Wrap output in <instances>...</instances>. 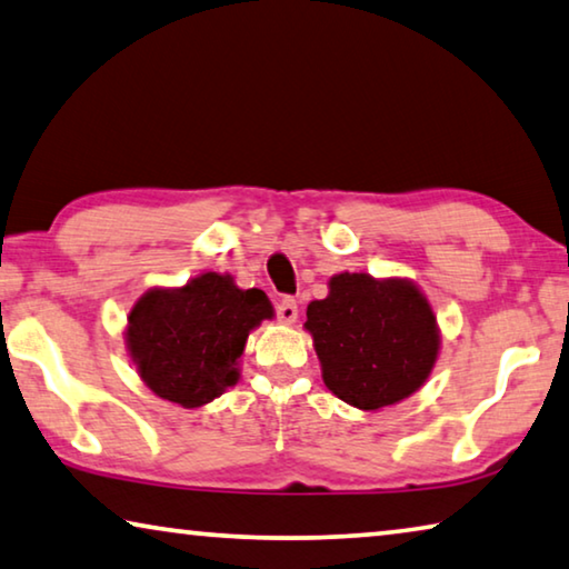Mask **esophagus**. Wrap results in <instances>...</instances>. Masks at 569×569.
Wrapping results in <instances>:
<instances>
[{
	"mask_svg": "<svg viewBox=\"0 0 569 569\" xmlns=\"http://www.w3.org/2000/svg\"><path fill=\"white\" fill-rule=\"evenodd\" d=\"M276 313H278V321L293 323L296 319H299V306H296L293 299H283L281 303L276 306Z\"/></svg>",
	"mask_w": 569,
	"mask_h": 569,
	"instance_id": "obj_1",
	"label": "esophagus"
}]
</instances>
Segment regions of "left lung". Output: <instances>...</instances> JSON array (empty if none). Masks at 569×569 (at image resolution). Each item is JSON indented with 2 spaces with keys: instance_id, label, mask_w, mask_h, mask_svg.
<instances>
[{
  "instance_id": "1",
  "label": "left lung",
  "mask_w": 569,
  "mask_h": 569,
  "mask_svg": "<svg viewBox=\"0 0 569 569\" xmlns=\"http://www.w3.org/2000/svg\"><path fill=\"white\" fill-rule=\"evenodd\" d=\"M323 385L359 410H382L418 392L436 367L440 329L426 293L408 278L337 273L329 296L311 301Z\"/></svg>"
}]
</instances>
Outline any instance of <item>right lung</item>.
I'll list each match as a JSON object with an SVG mask.
<instances>
[{
  "mask_svg": "<svg viewBox=\"0 0 569 569\" xmlns=\"http://www.w3.org/2000/svg\"><path fill=\"white\" fill-rule=\"evenodd\" d=\"M273 319L260 288L228 273H200L179 288H151L133 303L126 349L151 392L182 408H202L240 380L248 333Z\"/></svg>",
  "mask_w": 569,
  "mask_h": 569,
  "instance_id": "1",
  "label": "right lung"
}]
</instances>
